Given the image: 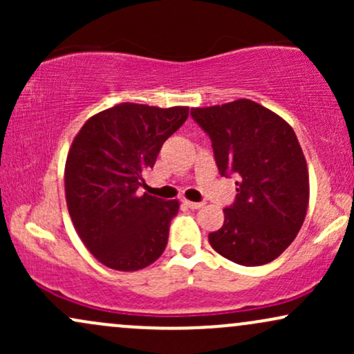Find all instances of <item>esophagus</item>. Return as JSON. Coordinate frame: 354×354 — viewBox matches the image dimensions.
Here are the masks:
<instances>
[{
  "label": "esophagus",
  "mask_w": 354,
  "mask_h": 354,
  "mask_svg": "<svg viewBox=\"0 0 354 354\" xmlns=\"http://www.w3.org/2000/svg\"><path fill=\"white\" fill-rule=\"evenodd\" d=\"M183 203H185V205L191 209H200V208H203V206H205V203H196V201H188V200H183Z\"/></svg>",
  "instance_id": "34e87169"
}]
</instances>
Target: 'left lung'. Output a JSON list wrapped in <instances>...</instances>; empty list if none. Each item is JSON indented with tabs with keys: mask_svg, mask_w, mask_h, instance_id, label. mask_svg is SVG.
I'll use <instances>...</instances> for the list:
<instances>
[{
	"mask_svg": "<svg viewBox=\"0 0 354 354\" xmlns=\"http://www.w3.org/2000/svg\"><path fill=\"white\" fill-rule=\"evenodd\" d=\"M208 133L223 176L236 174V200L225 223L208 234L213 250L243 266L273 261L301 230L310 176L293 128L251 100L191 108Z\"/></svg>",
	"mask_w": 354,
	"mask_h": 354,
	"instance_id": "obj_1",
	"label": "left lung"
}]
</instances>
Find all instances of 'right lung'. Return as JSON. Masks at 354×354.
<instances>
[{
  "label": "right lung",
  "mask_w": 354,
  "mask_h": 354,
  "mask_svg": "<svg viewBox=\"0 0 354 354\" xmlns=\"http://www.w3.org/2000/svg\"><path fill=\"white\" fill-rule=\"evenodd\" d=\"M188 106L120 103L91 116L73 140L64 193L76 233L104 266L138 271L163 254L180 201L138 189Z\"/></svg>",
  "instance_id": "right-lung-1"
}]
</instances>
